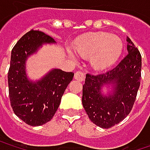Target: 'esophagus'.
Returning a JSON list of instances; mask_svg holds the SVG:
<instances>
[{
	"mask_svg": "<svg viewBox=\"0 0 150 150\" xmlns=\"http://www.w3.org/2000/svg\"><path fill=\"white\" fill-rule=\"evenodd\" d=\"M75 79L80 81H84L85 79V74L83 71H76L75 74Z\"/></svg>",
	"mask_w": 150,
	"mask_h": 150,
	"instance_id": "obj_1",
	"label": "esophagus"
}]
</instances>
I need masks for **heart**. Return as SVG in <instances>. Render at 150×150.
<instances>
[{"instance_id":"obj_1","label":"heart","mask_w":150,"mask_h":150,"mask_svg":"<svg viewBox=\"0 0 150 150\" xmlns=\"http://www.w3.org/2000/svg\"><path fill=\"white\" fill-rule=\"evenodd\" d=\"M74 45L80 54L91 55V62L97 69H104L112 64L122 50V40L104 32L81 35L75 40ZM69 52L73 56L72 52Z\"/></svg>"}]
</instances>
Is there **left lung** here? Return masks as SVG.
<instances>
[{
	"instance_id": "left-lung-1",
	"label": "left lung",
	"mask_w": 150,
	"mask_h": 150,
	"mask_svg": "<svg viewBox=\"0 0 150 150\" xmlns=\"http://www.w3.org/2000/svg\"><path fill=\"white\" fill-rule=\"evenodd\" d=\"M128 54L114 69L98 75L87 74L82 105L89 119L103 129L114 127L131 111L141 82L142 56L128 37ZM113 84L114 93L103 96L101 88Z\"/></svg>"
}]
</instances>
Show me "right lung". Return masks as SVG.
Listing matches in <instances>:
<instances>
[{
  "mask_svg": "<svg viewBox=\"0 0 150 150\" xmlns=\"http://www.w3.org/2000/svg\"><path fill=\"white\" fill-rule=\"evenodd\" d=\"M54 40L39 30L25 34L12 49L8 69V94L15 114L31 126H40L49 122L54 115L62 96L69 82L73 72L54 69L37 82L30 81L25 71V62L43 43Z\"/></svg>",
  "mask_w": 150,
  "mask_h": 150,
  "instance_id": "right-lung-1",
  "label": "right lung"
}]
</instances>
